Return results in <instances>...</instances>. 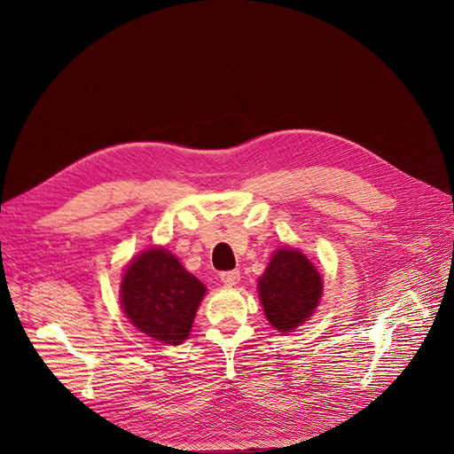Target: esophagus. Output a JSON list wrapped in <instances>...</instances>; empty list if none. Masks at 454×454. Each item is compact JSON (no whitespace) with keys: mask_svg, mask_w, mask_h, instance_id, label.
Instances as JSON below:
<instances>
[{"mask_svg":"<svg viewBox=\"0 0 454 454\" xmlns=\"http://www.w3.org/2000/svg\"><path fill=\"white\" fill-rule=\"evenodd\" d=\"M221 282L228 287H233L240 282V273L239 271H224V273H221Z\"/></svg>","mask_w":454,"mask_h":454,"instance_id":"1","label":"esophagus"}]
</instances>
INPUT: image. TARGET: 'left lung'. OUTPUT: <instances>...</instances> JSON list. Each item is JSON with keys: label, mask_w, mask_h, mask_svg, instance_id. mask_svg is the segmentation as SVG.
Listing matches in <instances>:
<instances>
[{"label": "left lung", "mask_w": 454, "mask_h": 454, "mask_svg": "<svg viewBox=\"0 0 454 454\" xmlns=\"http://www.w3.org/2000/svg\"><path fill=\"white\" fill-rule=\"evenodd\" d=\"M256 289L270 325L289 334L314 316L323 294V278L303 251L287 246L273 253Z\"/></svg>", "instance_id": "left-lung-1"}]
</instances>
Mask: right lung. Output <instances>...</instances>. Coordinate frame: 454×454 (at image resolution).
<instances>
[{"label":"right lung","mask_w":454,"mask_h":454,"mask_svg":"<svg viewBox=\"0 0 454 454\" xmlns=\"http://www.w3.org/2000/svg\"><path fill=\"white\" fill-rule=\"evenodd\" d=\"M205 294L207 286L163 246L140 251L125 266L120 282L125 317L163 345H181L188 340Z\"/></svg>","instance_id":"1"}]
</instances>
